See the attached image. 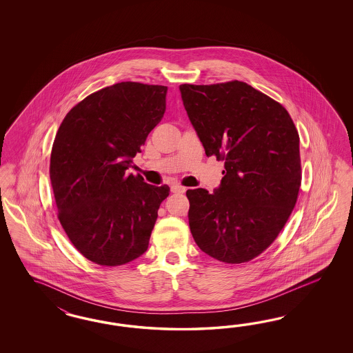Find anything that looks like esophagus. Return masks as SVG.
I'll return each mask as SVG.
<instances>
[{"mask_svg":"<svg viewBox=\"0 0 353 353\" xmlns=\"http://www.w3.org/2000/svg\"><path fill=\"white\" fill-rule=\"evenodd\" d=\"M185 190H186V188H183L179 183H173L171 186V192H176V194H182V192H185Z\"/></svg>","mask_w":353,"mask_h":353,"instance_id":"obj_1","label":"esophagus"}]
</instances>
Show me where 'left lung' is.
<instances>
[{"mask_svg":"<svg viewBox=\"0 0 353 353\" xmlns=\"http://www.w3.org/2000/svg\"><path fill=\"white\" fill-rule=\"evenodd\" d=\"M180 92L205 155L225 161L214 192H186L192 238L216 260L246 263L273 243L296 203L298 130L285 107L243 81Z\"/></svg>","mask_w":353,"mask_h":353,"instance_id":"obj_1","label":"left lung"}]
</instances>
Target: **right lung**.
<instances>
[{"label":"right lung","mask_w":353,"mask_h":353,"mask_svg":"<svg viewBox=\"0 0 353 353\" xmlns=\"http://www.w3.org/2000/svg\"><path fill=\"white\" fill-rule=\"evenodd\" d=\"M168 88L123 81L86 97L54 139L50 181L58 219L77 251L106 267L146 252L167 185L128 170L165 112Z\"/></svg>","instance_id":"right-lung-1"}]
</instances>
